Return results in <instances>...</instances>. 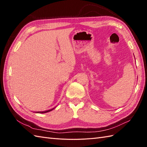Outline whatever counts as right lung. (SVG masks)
<instances>
[{"label": "right lung", "mask_w": 147, "mask_h": 147, "mask_svg": "<svg viewBox=\"0 0 147 147\" xmlns=\"http://www.w3.org/2000/svg\"><path fill=\"white\" fill-rule=\"evenodd\" d=\"M54 109H51V110H47V111H43V112H36V113H47L48 112H50V111L53 110Z\"/></svg>", "instance_id": "obj_1"}]
</instances>
